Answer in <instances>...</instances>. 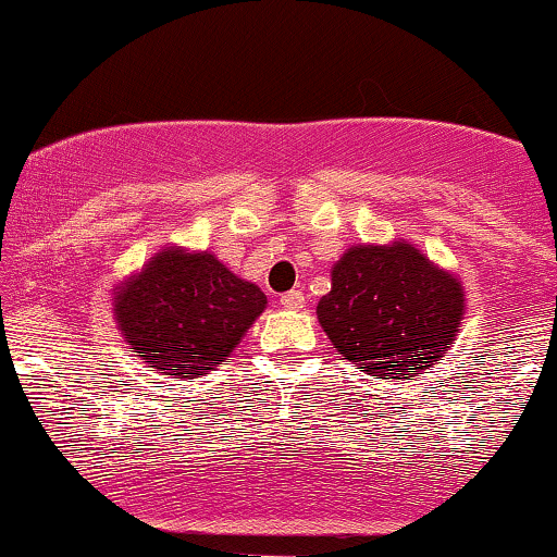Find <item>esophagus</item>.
Masks as SVG:
<instances>
[{"label":"esophagus","instance_id":"34e87169","mask_svg":"<svg viewBox=\"0 0 557 557\" xmlns=\"http://www.w3.org/2000/svg\"><path fill=\"white\" fill-rule=\"evenodd\" d=\"M281 305H284L286 310H301V307H305V294H301L299 289L281 294Z\"/></svg>","mask_w":557,"mask_h":557}]
</instances>
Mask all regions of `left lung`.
Returning a JSON list of instances; mask_svg holds the SVG:
<instances>
[{
	"mask_svg": "<svg viewBox=\"0 0 557 557\" xmlns=\"http://www.w3.org/2000/svg\"><path fill=\"white\" fill-rule=\"evenodd\" d=\"M465 286L416 245H351L331 271L318 320L335 351L376 380H408L451 348Z\"/></svg>",
	"mask_w": 557,
	"mask_h": 557,
	"instance_id": "left-lung-1",
	"label": "left lung"
}]
</instances>
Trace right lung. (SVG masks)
Wrapping results in <instances>:
<instances>
[{"label": "right lung", "instance_id": "right-lung-1", "mask_svg": "<svg viewBox=\"0 0 557 557\" xmlns=\"http://www.w3.org/2000/svg\"><path fill=\"white\" fill-rule=\"evenodd\" d=\"M252 281L209 250L170 245L113 289L119 331L154 372L196 380L224 361L265 310Z\"/></svg>", "mask_w": 557, "mask_h": 557}]
</instances>
